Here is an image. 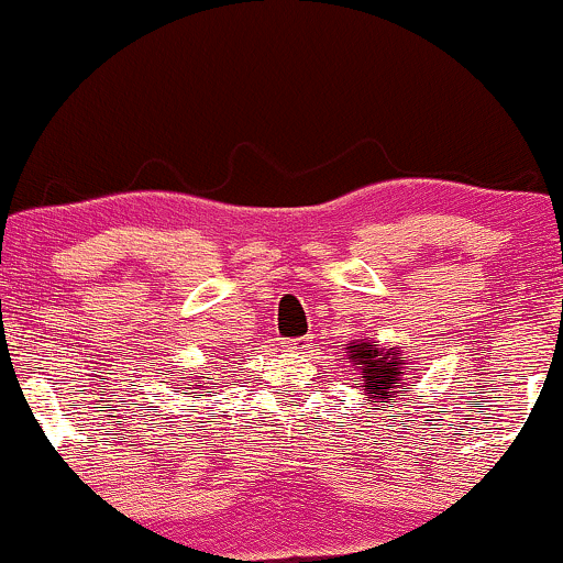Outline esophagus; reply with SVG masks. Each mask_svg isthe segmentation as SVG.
Segmentation results:
<instances>
[{
	"label": "esophagus",
	"instance_id": "obj_1",
	"mask_svg": "<svg viewBox=\"0 0 563 563\" xmlns=\"http://www.w3.org/2000/svg\"><path fill=\"white\" fill-rule=\"evenodd\" d=\"M309 345H311L309 334H306V338H294V340H288V343H286V347H290V351H306Z\"/></svg>",
	"mask_w": 563,
	"mask_h": 563
}]
</instances>
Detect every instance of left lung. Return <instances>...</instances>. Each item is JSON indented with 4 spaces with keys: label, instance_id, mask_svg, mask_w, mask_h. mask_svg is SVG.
I'll list each match as a JSON object with an SVG mask.
<instances>
[{
    "label": "left lung",
    "instance_id": "left-lung-1",
    "mask_svg": "<svg viewBox=\"0 0 563 563\" xmlns=\"http://www.w3.org/2000/svg\"><path fill=\"white\" fill-rule=\"evenodd\" d=\"M347 353H351L353 361H358L355 366H361V382H364L366 395L372 397V402H387V397H397V393H405L410 389L400 376L402 372V361H397V355L393 351H387L382 355L379 347L368 345V343H358V345H347ZM374 410H379L376 405Z\"/></svg>",
    "mask_w": 563,
    "mask_h": 563
}]
</instances>
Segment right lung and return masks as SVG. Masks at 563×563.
<instances>
[{
  "mask_svg": "<svg viewBox=\"0 0 563 563\" xmlns=\"http://www.w3.org/2000/svg\"><path fill=\"white\" fill-rule=\"evenodd\" d=\"M195 387H202V384H195ZM189 389H191V384L187 387V393H189Z\"/></svg>",
  "mask_w": 563,
  "mask_h": 563,
  "instance_id": "add662e5",
  "label": "right lung"
}]
</instances>
